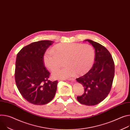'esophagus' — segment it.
<instances>
[{
  "label": "esophagus",
  "instance_id": "1",
  "mask_svg": "<svg viewBox=\"0 0 130 130\" xmlns=\"http://www.w3.org/2000/svg\"><path fill=\"white\" fill-rule=\"evenodd\" d=\"M68 80H69V81H75V79L74 78H69V79H68Z\"/></svg>",
  "mask_w": 130,
  "mask_h": 130
}]
</instances>
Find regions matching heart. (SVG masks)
<instances>
[{
    "label": "heart",
    "mask_w": 130,
    "mask_h": 130,
    "mask_svg": "<svg viewBox=\"0 0 130 130\" xmlns=\"http://www.w3.org/2000/svg\"><path fill=\"white\" fill-rule=\"evenodd\" d=\"M45 66L53 71L59 68L65 61V67L55 70L52 77L55 79H66L88 73L93 66L95 59V51L89 44L62 43L55 45L52 50L44 54Z\"/></svg>",
    "instance_id": "1"
}]
</instances>
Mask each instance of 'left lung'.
Here are the masks:
<instances>
[{
	"instance_id": "8db88e82",
	"label": "left lung",
	"mask_w": 130,
	"mask_h": 130,
	"mask_svg": "<svg viewBox=\"0 0 130 130\" xmlns=\"http://www.w3.org/2000/svg\"><path fill=\"white\" fill-rule=\"evenodd\" d=\"M86 40L95 48V63L87 74L76 79L85 89V93L77 96V100L81 104L93 106L102 102L109 93L115 75V64L105 46L91 40Z\"/></svg>"
}]
</instances>
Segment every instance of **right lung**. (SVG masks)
<instances>
[{
	"label": "right lung",
	"mask_w": 130,
	"mask_h": 130,
	"mask_svg": "<svg viewBox=\"0 0 130 130\" xmlns=\"http://www.w3.org/2000/svg\"><path fill=\"white\" fill-rule=\"evenodd\" d=\"M54 41L41 40L23 48L17 56L15 80L22 95L28 102L42 105L54 97L58 81L49 79L50 73L44 65L43 55Z\"/></svg>",
	"instance_id": "1"
}]
</instances>
